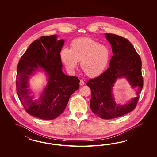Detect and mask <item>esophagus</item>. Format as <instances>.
Masks as SVG:
<instances>
[{
  "label": "esophagus",
  "mask_w": 157,
  "mask_h": 157,
  "mask_svg": "<svg viewBox=\"0 0 157 157\" xmlns=\"http://www.w3.org/2000/svg\"><path fill=\"white\" fill-rule=\"evenodd\" d=\"M79 84H80V85L81 86H83L85 85V82L83 81V80L81 79V81H80V83H79Z\"/></svg>",
  "instance_id": "esophagus-1"
}]
</instances>
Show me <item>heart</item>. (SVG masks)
<instances>
[{"instance_id": "obj_1", "label": "heart", "mask_w": 157, "mask_h": 157, "mask_svg": "<svg viewBox=\"0 0 157 157\" xmlns=\"http://www.w3.org/2000/svg\"><path fill=\"white\" fill-rule=\"evenodd\" d=\"M60 58L68 71L72 72L81 61L82 70L87 76L95 77L101 74L107 66L110 51L106 45L100 44L88 37L74 40L71 49L63 48Z\"/></svg>"}]
</instances>
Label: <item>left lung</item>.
Returning <instances> with one entry per match:
<instances>
[{"label":"left lung","instance_id":"8db88e82","mask_svg":"<svg viewBox=\"0 0 157 157\" xmlns=\"http://www.w3.org/2000/svg\"><path fill=\"white\" fill-rule=\"evenodd\" d=\"M113 53L109 67L100 76L88 81L91 91V109L104 119L117 118L132 111L137 104L143 88L142 61L131 43L126 38L113 34L105 33ZM125 78L136 93V97L124 105L117 104L113 93L119 78Z\"/></svg>","mask_w":157,"mask_h":157}]
</instances>
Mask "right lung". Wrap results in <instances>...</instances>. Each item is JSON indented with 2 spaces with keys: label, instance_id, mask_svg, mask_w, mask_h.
<instances>
[{
  "label": "right lung",
  "instance_id": "obj_1",
  "mask_svg": "<svg viewBox=\"0 0 157 157\" xmlns=\"http://www.w3.org/2000/svg\"><path fill=\"white\" fill-rule=\"evenodd\" d=\"M64 43V40H57L56 34L42 36L29 45L18 64L16 87L19 100L29 114L39 119L59 116L79 88L78 77L67 76L62 71L60 52ZM40 71L46 74L48 82L38 99L34 100L29 81Z\"/></svg>",
  "mask_w": 157,
  "mask_h": 157
}]
</instances>
